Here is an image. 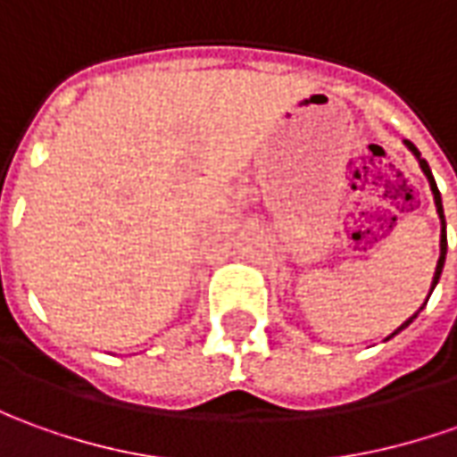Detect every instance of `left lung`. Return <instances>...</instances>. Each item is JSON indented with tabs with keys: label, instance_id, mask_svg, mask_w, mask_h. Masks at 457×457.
Segmentation results:
<instances>
[{
	"label": "left lung",
	"instance_id": "8db88e82",
	"mask_svg": "<svg viewBox=\"0 0 457 457\" xmlns=\"http://www.w3.org/2000/svg\"><path fill=\"white\" fill-rule=\"evenodd\" d=\"M405 145H408V150L415 154V160L420 162V170L425 172V177H428V182H430V189H433V200H436V210H437V217H440V225H443V229H440V257H437V265H436V275H433V285H430V293H433V287L437 285V280H440V272H443V265H445V253H448V237H445V215H443V203H440V192H437V185H436V179H433V172H430V167H428V162H425L423 157H420V152H418V147L412 145V142H408L405 139ZM430 297V295H428ZM418 318V312L412 315V318H408L403 325H400L398 330L393 335H398L400 330H405L408 325H411L412 320ZM393 335H387L385 340H390Z\"/></svg>",
	"mask_w": 457,
	"mask_h": 457
}]
</instances>
